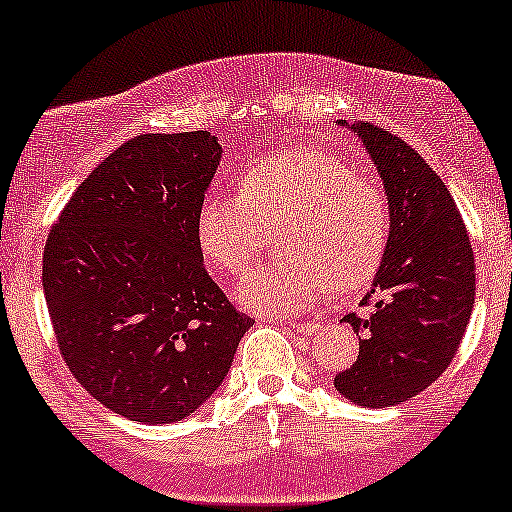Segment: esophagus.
I'll use <instances>...</instances> for the list:
<instances>
[{"mask_svg":"<svg viewBox=\"0 0 512 512\" xmlns=\"http://www.w3.org/2000/svg\"><path fill=\"white\" fill-rule=\"evenodd\" d=\"M288 329L298 331V334H303V336H312V334H317L319 329H322V324H317V322H288Z\"/></svg>","mask_w":512,"mask_h":512,"instance_id":"1","label":"esophagus"}]
</instances>
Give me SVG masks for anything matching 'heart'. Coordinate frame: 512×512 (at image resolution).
<instances>
[{
  "label": "heart",
  "instance_id": "1",
  "mask_svg": "<svg viewBox=\"0 0 512 512\" xmlns=\"http://www.w3.org/2000/svg\"><path fill=\"white\" fill-rule=\"evenodd\" d=\"M283 229L286 260L257 264L233 286L236 303L255 315H295L331 286H365L389 240V202L343 157L300 147L250 164L243 190H212L197 209L202 255L229 274Z\"/></svg>",
  "mask_w": 512,
  "mask_h": 512
}]
</instances>
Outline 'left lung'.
I'll return each instance as SVG.
<instances>
[{
  "instance_id": "1",
  "label": "left lung",
  "mask_w": 512,
  "mask_h": 512,
  "mask_svg": "<svg viewBox=\"0 0 512 512\" xmlns=\"http://www.w3.org/2000/svg\"><path fill=\"white\" fill-rule=\"evenodd\" d=\"M365 145L389 200V240L362 303L346 315L360 338L355 365L336 374L343 398L391 408L432 386L453 360L474 307V255L451 193L405 140L365 121H338Z\"/></svg>"
}]
</instances>
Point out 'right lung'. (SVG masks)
<instances>
[{"label":"right lung","mask_w":512,"mask_h":512,"mask_svg":"<svg viewBox=\"0 0 512 512\" xmlns=\"http://www.w3.org/2000/svg\"><path fill=\"white\" fill-rule=\"evenodd\" d=\"M219 162L207 131L138 135L95 166L47 238L42 288L61 357L90 396L133 422L200 408L252 326L197 243Z\"/></svg>","instance_id":"add662e5"}]
</instances>
